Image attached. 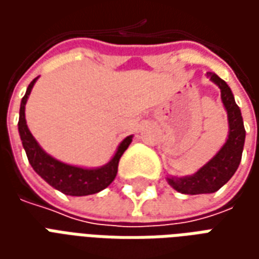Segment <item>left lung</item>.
<instances>
[{"label": "left lung", "instance_id": "1", "mask_svg": "<svg viewBox=\"0 0 259 259\" xmlns=\"http://www.w3.org/2000/svg\"><path fill=\"white\" fill-rule=\"evenodd\" d=\"M213 83H217L221 89V97L229 119V137L225 146L221 148L215 157L209 162L193 176L187 178H169V185L175 190L180 191L183 194H206L215 193L225 183H228L234 172L237 170L241 161L243 147L245 140V129L243 124V118L237 104L234 101L230 87L226 81L222 80L218 74L208 72Z\"/></svg>", "mask_w": 259, "mask_h": 259}]
</instances>
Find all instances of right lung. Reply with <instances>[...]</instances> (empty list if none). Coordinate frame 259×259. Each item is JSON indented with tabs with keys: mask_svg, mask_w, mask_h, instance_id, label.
Listing matches in <instances>:
<instances>
[{
	"mask_svg": "<svg viewBox=\"0 0 259 259\" xmlns=\"http://www.w3.org/2000/svg\"><path fill=\"white\" fill-rule=\"evenodd\" d=\"M37 79L38 77H36L29 84L25 97L22 98L19 122H18L20 140H22V144H23V148H25L26 155H27V159L30 162L31 168L34 169L37 174L47 182L48 185L53 186L54 189H57V190L62 191L66 195H90L104 190L105 187H108L112 183L115 176L118 174L119 159L123 155V152L127 150L130 143H132V136L126 137L120 143L116 154L102 168H77V166H72V165L59 162L55 158L50 157L48 154L42 151L41 147L38 146V143L31 136L25 119L26 101H27V97L30 94L31 89H33Z\"/></svg>",
	"mask_w": 259,
	"mask_h": 259,
	"instance_id": "right-lung-1",
	"label": "right lung"
}]
</instances>
